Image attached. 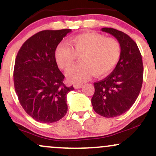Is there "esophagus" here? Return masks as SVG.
I'll list each match as a JSON object with an SVG mask.
<instances>
[{
	"label": "esophagus",
	"instance_id": "1",
	"mask_svg": "<svg viewBox=\"0 0 156 156\" xmlns=\"http://www.w3.org/2000/svg\"><path fill=\"white\" fill-rule=\"evenodd\" d=\"M73 87H74V88H75V89H80V88H81L82 87H83V85H82V84L75 83V84H74V86H73Z\"/></svg>",
	"mask_w": 156,
	"mask_h": 156
}]
</instances>
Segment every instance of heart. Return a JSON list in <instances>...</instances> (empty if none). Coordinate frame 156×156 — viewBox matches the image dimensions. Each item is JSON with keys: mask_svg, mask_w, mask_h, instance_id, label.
<instances>
[{"mask_svg": "<svg viewBox=\"0 0 156 156\" xmlns=\"http://www.w3.org/2000/svg\"><path fill=\"white\" fill-rule=\"evenodd\" d=\"M58 44L55 60L62 69L67 70L80 56V64L67 71V79L73 83L86 81L93 74L100 77L108 74L115 67L121 55V46L117 39L105 37L95 32H88Z\"/></svg>", "mask_w": 156, "mask_h": 156, "instance_id": "obj_1", "label": "heart"}]
</instances>
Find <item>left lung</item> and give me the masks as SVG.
Returning <instances> with one entry per match:
<instances>
[{
    "mask_svg": "<svg viewBox=\"0 0 156 156\" xmlns=\"http://www.w3.org/2000/svg\"><path fill=\"white\" fill-rule=\"evenodd\" d=\"M101 31L117 39L121 55L114 71L94 83L92 105L100 115L115 117L129 110L139 96L143 82L142 58L136 43L124 32L112 28Z\"/></svg>",
    "mask_w": 156,
    "mask_h": 156,
    "instance_id": "left-lung-1",
    "label": "left lung"
}]
</instances>
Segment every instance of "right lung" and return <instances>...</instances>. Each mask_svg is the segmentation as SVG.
Here are the masks:
<instances>
[{
	"mask_svg": "<svg viewBox=\"0 0 156 156\" xmlns=\"http://www.w3.org/2000/svg\"><path fill=\"white\" fill-rule=\"evenodd\" d=\"M71 29L39 31L19 50L14 68V84L20 103L39 122L58 121L67 112V94L74 89L64 83L55 51Z\"/></svg>",
	"mask_w": 156,
	"mask_h": 156,
	"instance_id": "1",
	"label": "right lung"
}]
</instances>
